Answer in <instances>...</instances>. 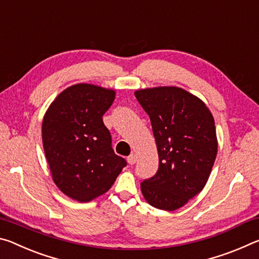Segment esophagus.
I'll return each mask as SVG.
<instances>
[{"mask_svg":"<svg viewBox=\"0 0 259 259\" xmlns=\"http://www.w3.org/2000/svg\"><path fill=\"white\" fill-rule=\"evenodd\" d=\"M127 162H128V164L133 165L135 162H137V157H135L134 154H131L128 157H127Z\"/></svg>","mask_w":259,"mask_h":259,"instance_id":"1","label":"esophagus"}]
</instances>
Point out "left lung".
I'll list each match as a JSON object with an SVG mask.
<instances>
[{"instance_id":"1","label":"left lung","mask_w":259,"mask_h":259,"mask_svg":"<svg viewBox=\"0 0 259 259\" xmlns=\"http://www.w3.org/2000/svg\"><path fill=\"white\" fill-rule=\"evenodd\" d=\"M150 118L159 165L141 182L150 205L173 211L204 188L217 156L214 119L204 102L179 87L134 93Z\"/></svg>"}]
</instances>
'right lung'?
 I'll return each mask as SVG.
<instances>
[{"label": "right lung", "mask_w": 259, "mask_h": 259, "mask_svg": "<svg viewBox=\"0 0 259 259\" xmlns=\"http://www.w3.org/2000/svg\"><path fill=\"white\" fill-rule=\"evenodd\" d=\"M116 92L91 83L63 91L42 121V142L53 180L62 193L90 202L111 188L126 160L114 154L103 114Z\"/></svg>", "instance_id": "obj_1"}]
</instances>
